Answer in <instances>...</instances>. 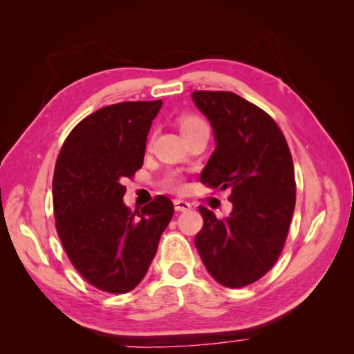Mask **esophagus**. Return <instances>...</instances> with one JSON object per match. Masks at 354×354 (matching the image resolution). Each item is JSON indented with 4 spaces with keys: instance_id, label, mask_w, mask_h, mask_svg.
Segmentation results:
<instances>
[{
    "instance_id": "34e87169",
    "label": "esophagus",
    "mask_w": 354,
    "mask_h": 354,
    "mask_svg": "<svg viewBox=\"0 0 354 354\" xmlns=\"http://www.w3.org/2000/svg\"><path fill=\"white\" fill-rule=\"evenodd\" d=\"M173 204H175L176 212H189V209H192V204L189 201L175 199V201H173Z\"/></svg>"
}]
</instances>
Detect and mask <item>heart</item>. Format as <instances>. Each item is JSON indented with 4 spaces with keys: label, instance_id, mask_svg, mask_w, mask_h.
<instances>
[{
    "label": "heart",
    "instance_id": "b5f03b06",
    "mask_svg": "<svg viewBox=\"0 0 354 354\" xmlns=\"http://www.w3.org/2000/svg\"><path fill=\"white\" fill-rule=\"evenodd\" d=\"M179 127H181V132H183L184 137H187V135H192L194 132H199L202 129H209V126H208L205 120L198 117V115H184V117H181V118H179ZM167 185L170 187L171 190H176V192L183 190V187H184L183 179L176 176V175H173L167 179Z\"/></svg>",
    "mask_w": 354,
    "mask_h": 354
}]
</instances>
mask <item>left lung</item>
I'll list each match as a JSON object with an SVG mask.
<instances>
[{
  "instance_id": "obj_1",
  "label": "left lung",
  "mask_w": 354,
  "mask_h": 354,
  "mask_svg": "<svg viewBox=\"0 0 354 354\" xmlns=\"http://www.w3.org/2000/svg\"><path fill=\"white\" fill-rule=\"evenodd\" d=\"M213 127L216 149L201 183L231 189L232 212L217 219L199 207L204 227L194 237L202 261L225 288L257 281L275 265L295 208L292 155L274 118L230 91H194Z\"/></svg>"
}]
</instances>
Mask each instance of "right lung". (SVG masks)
<instances>
[{"instance_id": "obj_1", "label": "right lung", "mask_w": 354, "mask_h": 354, "mask_svg": "<svg viewBox=\"0 0 354 354\" xmlns=\"http://www.w3.org/2000/svg\"><path fill=\"white\" fill-rule=\"evenodd\" d=\"M162 102H122L74 127L53 176L56 230L73 266L94 288L132 290L152 263L173 202L156 196L141 212L124 205V178L145 160L146 140Z\"/></svg>"}]
</instances>
